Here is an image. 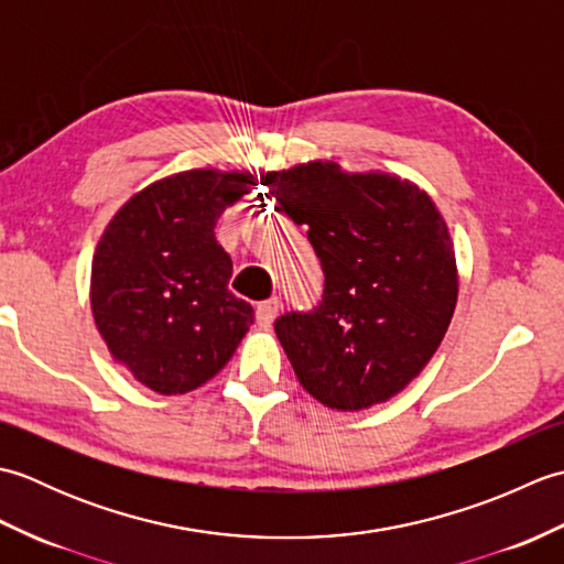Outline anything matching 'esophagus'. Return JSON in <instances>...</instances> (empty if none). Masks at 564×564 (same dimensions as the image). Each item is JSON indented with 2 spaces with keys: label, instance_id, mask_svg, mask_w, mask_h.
Masks as SVG:
<instances>
[{
  "label": "esophagus",
  "instance_id": "obj_1",
  "mask_svg": "<svg viewBox=\"0 0 564 564\" xmlns=\"http://www.w3.org/2000/svg\"><path fill=\"white\" fill-rule=\"evenodd\" d=\"M279 307H281L279 297H269V301H261L257 305V322H259V325L269 327L271 322L275 319V315H279Z\"/></svg>",
  "mask_w": 564,
  "mask_h": 564
}]
</instances>
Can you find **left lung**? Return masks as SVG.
Wrapping results in <instances>:
<instances>
[{"label":"left lung","instance_id":"8db88e82","mask_svg":"<svg viewBox=\"0 0 564 564\" xmlns=\"http://www.w3.org/2000/svg\"><path fill=\"white\" fill-rule=\"evenodd\" d=\"M261 184L307 239L322 301L275 319L301 386L332 410H366L419 376L446 334L458 275L448 227L416 186L344 174L334 162L269 172Z\"/></svg>","mask_w":564,"mask_h":564}]
</instances>
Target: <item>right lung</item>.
<instances>
[{
  "label": "right lung",
  "instance_id": "add662e5",
  "mask_svg": "<svg viewBox=\"0 0 564 564\" xmlns=\"http://www.w3.org/2000/svg\"><path fill=\"white\" fill-rule=\"evenodd\" d=\"M251 174L194 170L142 188L106 227L91 263V310L113 358L160 394L196 390L230 361L254 310L227 289L215 239Z\"/></svg>",
  "mask_w": 564,
  "mask_h": 564
}]
</instances>
